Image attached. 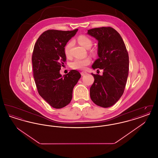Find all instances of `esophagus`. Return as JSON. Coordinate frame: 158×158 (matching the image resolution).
<instances>
[{
    "label": "esophagus",
    "instance_id": "obj_1",
    "mask_svg": "<svg viewBox=\"0 0 158 158\" xmlns=\"http://www.w3.org/2000/svg\"><path fill=\"white\" fill-rule=\"evenodd\" d=\"M81 75L82 76L85 75L86 74H87V72H81Z\"/></svg>",
    "mask_w": 158,
    "mask_h": 158
}]
</instances>
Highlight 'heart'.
Wrapping results in <instances>:
<instances>
[{"instance_id":"obj_1","label":"heart","mask_w":158,"mask_h":158,"mask_svg":"<svg viewBox=\"0 0 158 158\" xmlns=\"http://www.w3.org/2000/svg\"><path fill=\"white\" fill-rule=\"evenodd\" d=\"M77 41L78 43L85 47L86 48H89L92 45L93 43L92 40L90 38L88 37L86 35H81L79 36L77 38ZM73 44L72 41H69L67 44L65 45L64 48V52L66 56L67 57H70L71 54H70V49L72 48V46ZM90 52L92 54H95V51L94 50H92ZM90 58L86 57L85 59H76L75 60H73L72 63H71V66L72 68L74 69H79V70H83L86 68V66L89 65L90 63Z\"/></svg>"}]
</instances>
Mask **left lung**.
Here are the masks:
<instances>
[{
	"label": "left lung",
	"instance_id": "1",
	"mask_svg": "<svg viewBox=\"0 0 158 158\" xmlns=\"http://www.w3.org/2000/svg\"><path fill=\"white\" fill-rule=\"evenodd\" d=\"M88 34L98 41L99 58L92 67L104 70L102 76L92 73L94 82L90 88V98L96 105L108 108L124 93L129 70L127 50L120 34L111 27L92 28Z\"/></svg>",
	"mask_w": 158,
	"mask_h": 158
}]
</instances>
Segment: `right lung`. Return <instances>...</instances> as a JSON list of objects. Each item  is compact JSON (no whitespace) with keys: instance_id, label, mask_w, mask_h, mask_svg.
<instances>
[{"instance_id":"add662e5","label":"right lung","mask_w":158,"mask_h":158,"mask_svg":"<svg viewBox=\"0 0 158 158\" xmlns=\"http://www.w3.org/2000/svg\"><path fill=\"white\" fill-rule=\"evenodd\" d=\"M77 30L45 31L38 38L34 47L32 63L38 92L56 109L70 102L73 88L81 77L76 70H70L63 77L60 74L61 67L66 61L64 47Z\"/></svg>"}]
</instances>
